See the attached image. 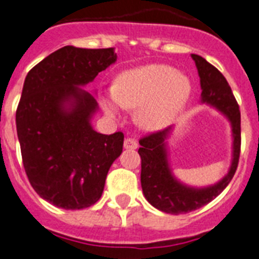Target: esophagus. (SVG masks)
<instances>
[{
  "mask_svg": "<svg viewBox=\"0 0 259 259\" xmlns=\"http://www.w3.org/2000/svg\"><path fill=\"white\" fill-rule=\"evenodd\" d=\"M123 147L129 150H136L137 147H138V142H137L134 138H132V137H127V138H125V141H123Z\"/></svg>",
  "mask_w": 259,
  "mask_h": 259,
  "instance_id": "34e87169",
  "label": "esophagus"
}]
</instances>
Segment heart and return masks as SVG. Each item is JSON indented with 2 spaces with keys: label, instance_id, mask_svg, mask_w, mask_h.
<instances>
[{
  "label": "heart",
  "instance_id": "obj_1",
  "mask_svg": "<svg viewBox=\"0 0 259 259\" xmlns=\"http://www.w3.org/2000/svg\"><path fill=\"white\" fill-rule=\"evenodd\" d=\"M191 82L183 73L166 64H147L117 76L113 91L101 104L109 116L119 106L138 108V122L146 129H160L170 123L190 97Z\"/></svg>",
  "mask_w": 259,
  "mask_h": 259
}]
</instances>
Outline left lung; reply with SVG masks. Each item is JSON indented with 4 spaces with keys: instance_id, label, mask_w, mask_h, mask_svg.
Masks as SVG:
<instances>
[{
    "instance_id": "8db88e82",
    "label": "left lung",
    "mask_w": 259,
    "mask_h": 259,
    "mask_svg": "<svg viewBox=\"0 0 259 259\" xmlns=\"http://www.w3.org/2000/svg\"><path fill=\"white\" fill-rule=\"evenodd\" d=\"M200 76L201 101L216 106L232 122L233 130V160L227 177L214 186L192 188L178 182L171 174L164 140L171 126L142 137L140 140L141 186L145 197L156 209L171 214L187 213L199 209L216 199L230 183L236 174L241 151V113L240 106L227 79L214 66L199 55L192 54Z\"/></svg>"
}]
</instances>
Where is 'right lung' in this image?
Wrapping results in <instances>:
<instances>
[{"instance_id": "add662e5", "label": "right lung", "mask_w": 259, "mask_h": 259, "mask_svg": "<svg viewBox=\"0 0 259 259\" xmlns=\"http://www.w3.org/2000/svg\"><path fill=\"white\" fill-rule=\"evenodd\" d=\"M116 60L113 49L66 46L26 76L15 113L23 167L35 192L58 208L96 203L122 153V132L105 136L92 129L97 101L80 88Z\"/></svg>"}]
</instances>
